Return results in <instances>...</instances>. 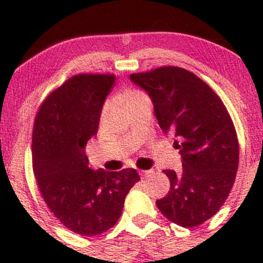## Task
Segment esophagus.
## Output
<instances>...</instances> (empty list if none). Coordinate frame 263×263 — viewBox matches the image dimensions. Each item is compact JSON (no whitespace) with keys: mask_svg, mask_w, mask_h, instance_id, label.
Listing matches in <instances>:
<instances>
[{"mask_svg":"<svg viewBox=\"0 0 263 263\" xmlns=\"http://www.w3.org/2000/svg\"><path fill=\"white\" fill-rule=\"evenodd\" d=\"M151 173H153L152 171H140V174L142 177H147V176H149Z\"/></svg>","mask_w":263,"mask_h":263,"instance_id":"obj_1","label":"esophagus"}]
</instances>
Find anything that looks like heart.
I'll return each mask as SVG.
<instances>
[{"label": "heart", "mask_w": 263, "mask_h": 263, "mask_svg": "<svg viewBox=\"0 0 263 263\" xmlns=\"http://www.w3.org/2000/svg\"><path fill=\"white\" fill-rule=\"evenodd\" d=\"M143 96H146V95H143V93L140 91H136V90H126V91H123L121 95H120L119 100L123 105V106L127 107L128 105L132 104V102L138 100V99L143 98Z\"/></svg>", "instance_id": "heart-1"}]
</instances>
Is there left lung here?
<instances>
[{
	"mask_svg": "<svg viewBox=\"0 0 263 263\" xmlns=\"http://www.w3.org/2000/svg\"><path fill=\"white\" fill-rule=\"evenodd\" d=\"M148 93L159 127L174 137L182 171H163L167 197L156 201L163 215L183 228L215 215L228 199L238 167L236 131L225 105L200 78L178 66L131 74Z\"/></svg>",
	"mask_w": 263,
	"mask_h": 263,
	"instance_id": "8db88e82",
	"label": "left lung"
}]
</instances>
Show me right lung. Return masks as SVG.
Instances as JSON below:
<instances>
[{"label": "right lung", "mask_w": 263, "mask_h": 263, "mask_svg": "<svg viewBox=\"0 0 263 263\" xmlns=\"http://www.w3.org/2000/svg\"><path fill=\"white\" fill-rule=\"evenodd\" d=\"M114 75L81 74L66 80L39 108L32 138L33 171L45 204L65 228L95 236L116 224L136 170L89 167L87 141L98 134Z\"/></svg>", "instance_id": "add662e5"}]
</instances>
